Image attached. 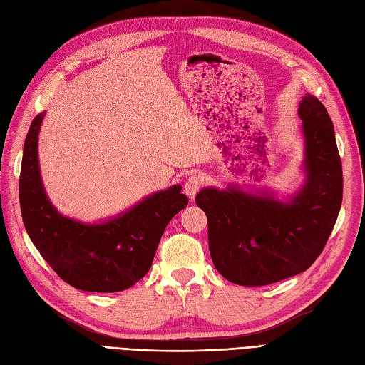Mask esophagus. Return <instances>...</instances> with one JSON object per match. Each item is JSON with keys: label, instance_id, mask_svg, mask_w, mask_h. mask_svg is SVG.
Segmentation results:
<instances>
[{"label": "esophagus", "instance_id": "esophagus-1", "mask_svg": "<svg viewBox=\"0 0 365 365\" xmlns=\"http://www.w3.org/2000/svg\"><path fill=\"white\" fill-rule=\"evenodd\" d=\"M201 184H202V178L200 175H190L184 182V193L189 196L190 200H193L196 193L200 192Z\"/></svg>", "mask_w": 365, "mask_h": 365}]
</instances>
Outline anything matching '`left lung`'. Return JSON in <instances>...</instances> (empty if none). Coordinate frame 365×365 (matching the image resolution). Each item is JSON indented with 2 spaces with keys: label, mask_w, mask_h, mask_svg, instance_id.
Returning a JSON list of instances; mask_svg holds the SVG:
<instances>
[{
  "label": "left lung",
  "mask_w": 365,
  "mask_h": 365,
  "mask_svg": "<svg viewBox=\"0 0 365 365\" xmlns=\"http://www.w3.org/2000/svg\"><path fill=\"white\" fill-rule=\"evenodd\" d=\"M304 135L306 182L288 202L237 187L196 195L208 224V250L228 282L264 286L306 271L322 254L342 202V168L334 123L306 94L298 105Z\"/></svg>",
  "instance_id": "obj_1"
}]
</instances>
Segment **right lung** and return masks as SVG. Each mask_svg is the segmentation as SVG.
Returning <instances> with one entry per match:
<instances>
[{
  "label": "right lung",
  "instance_id": "1",
  "mask_svg": "<svg viewBox=\"0 0 365 365\" xmlns=\"http://www.w3.org/2000/svg\"><path fill=\"white\" fill-rule=\"evenodd\" d=\"M43 113L31 121L19 175V205L24 227L53 271L73 288L118 292L145 277L170 219L189 204L181 185L145 197L101 224H83L61 215L43 190L38 135Z\"/></svg>",
  "mask_w": 365,
  "mask_h": 365
}]
</instances>
